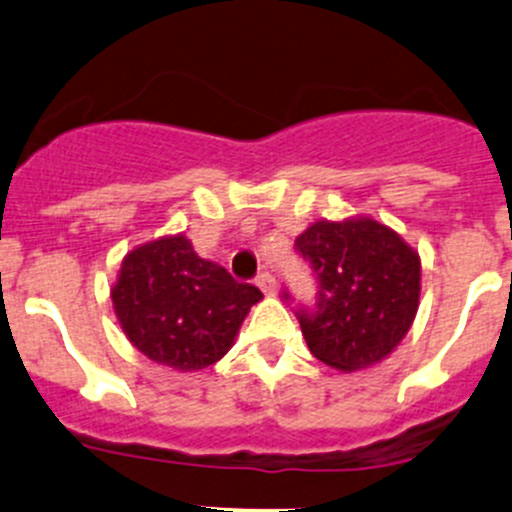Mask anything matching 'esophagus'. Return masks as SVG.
Listing matches in <instances>:
<instances>
[{
	"label": "esophagus",
	"instance_id": "esophagus-1",
	"mask_svg": "<svg viewBox=\"0 0 512 512\" xmlns=\"http://www.w3.org/2000/svg\"><path fill=\"white\" fill-rule=\"evenodd\" d=\"M255 282H257V287L265 292V295H275V292H277V282H275V277L270 275V272H260Z\"/></svg>",
	"mask_w": 512,
	"mask_h": 512
}]
</instances>
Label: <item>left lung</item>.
<instances>
[{
	"label": "left lung",
	"instance_id": "left-lung-1",
	"mask_svg": "<svg viewBox=\"0 0 512 512\" xmlns=\"http://www.w3.org/2000/svg\"><path fill=\"white\" fill-rule=\"evenodd\" d=\"M295 250L317 277L315 307L297 310L312 355L342 372L385 360L418 312V252L370 217L312 222Z\"/></svg>",
	"mask_w": 512,
	"mask_h": 512
}]
</instances>
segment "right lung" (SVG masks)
Masks as SVG:
<instances>
[{
    "instance_id": "1",
    "label": "right lung",
    "mask_w": 512,
    "mask_h": 512,
    "mask_svg": "<svg viewBox=\"0 0 512 512\" xmlns=\"http://www.w3.org/2000/svg\"><path fill=\"white\" fill-rule=\"evenodd\" d=\"M255 285L202 260L185 235L160 237L127 252L112 285V305L124 335L152 362L192 372L215 365L235 342Z\"/></svg>"
}]
</instances>
